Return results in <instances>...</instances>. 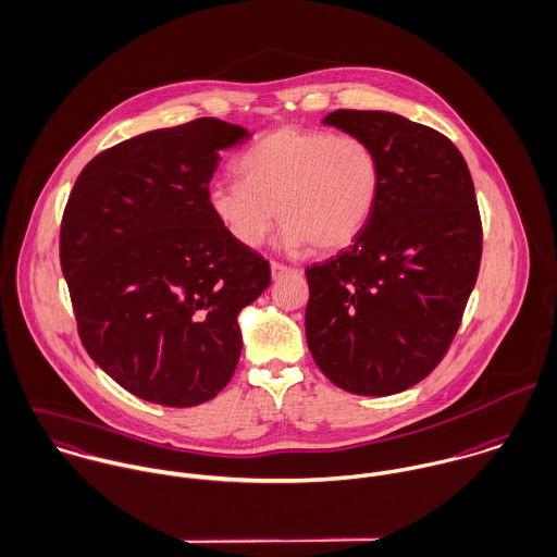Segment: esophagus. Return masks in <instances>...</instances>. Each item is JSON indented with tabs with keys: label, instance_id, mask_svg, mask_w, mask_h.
I'll list each match as a JSON object with an SVG mask.
<instances>
[{
	"label": "esophagus",
	"instance_id": "34e87169",
	"mask_svg": "<svg viewBox=\"0 0 557 557\" xmlns=\"http://www.w3.org/2000/svg\"><path fill=\"white\" fill-rule=\"evenodd\" d=\"M288 273H297V269H290V267L280 264V262H271V277L273 280H280V277L288 275Z\"/></svg>",
	"mask_w": 557,
	"mask_h": 557
}]
</instances>
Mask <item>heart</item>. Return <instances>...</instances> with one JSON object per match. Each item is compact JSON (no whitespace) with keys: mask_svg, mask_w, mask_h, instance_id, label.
I'll return each instance as SVG.
<instances>
[{"mask_svg":"<svg viewBox=\"0 0 557 557\" xmlns=\"http://www.w3.org/2000/svg\"><path fill=\"white\" fill-rule=\"evenodd\" d=\"M236 170L240 181H215L207 200L243 247H258L280 218L286 251H339L363 232L383 187L381 159L366 139L299 126L260 137Z\"/></svg>","mask_w":557,"mask_h":557,"instance_id":"heart-1","label":"heart"}]
</instances>
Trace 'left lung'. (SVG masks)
Masks as SVG:
<instances>
[{
	"label": "left lung",
	"instance_id": "obj_1",
	"mask_svg": "<svg viewBox=\"0 0 557 557\" xmlns=\"http://www.w3.org/2000/svg\"><path fill=\"white\" fill-rule=\"evenodd\" d=\"M323 122L376 150L383 187L350 249L306 269L308 348L337 387L398 394L444 359L475 286L473 181L445 135L405 115L337 110Z\"/></svg>",
	"mask_w": 557,
	"mask_h": 557
}]
</instances>
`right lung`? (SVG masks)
Here are the masks:
<instances>
[{"label":"right lung","instance_id":"obj_1","mask_svg":"<svg viewBox=\"0 0 557 557\" xmlns=\"http://www.w3.org/2000/svg\"><path fill=\"white\" fill-rule=\"evenodd\" d=\"M247 128L218 117L135 135L75 181L60 264L79 337L117 385L163 407H196L232 379L238 314L271 284L269 262L209 209L220 152Z\"/></svg>","mask_w":557,"mask_h":557}]
</instances>
